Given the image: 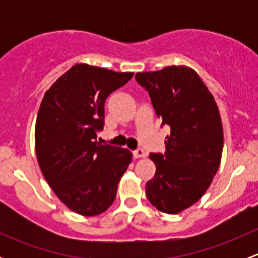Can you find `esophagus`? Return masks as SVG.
Instances as JSON below:
<instances>
[{
    "mask_svg": "<svg viewBox=\"0 0 258 258\" xmlns=\"http://www.w3.org/2000/svg\"><path fill=\"white\" fill-rule=\"evenodd\" d=\"M134 157L135 158H144L146 157V152L142 148H137L136 151H134Z\"/></svg>",
    "mask_w": 258,
    "mask_h": 258,
    "instance_id": "1",
    "label": "esophagus"
}]
</instances>
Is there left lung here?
I'll list each match as a JSON object with an SVG mask.
<instances>
[{
    "label": "left lung",
    "instance_id": "left-lung-1",
    "mask_svg": "<svg viewBox=\"0 0 258 258\" xmlns=\"http://www.w3.org/2000/svg\"><path fill=\"white\" fill-rule=\"evenodd\" d=\"M136 80L147 90L162 123L171 128L165 155H150L156 173L146 183L147 199L161 212L177 215L204 196L220 167V110L201 77L184 64L139 72Z\"/></svg>",
    "mask_w": 258,
    "mask_h": 258
}]
</instances>
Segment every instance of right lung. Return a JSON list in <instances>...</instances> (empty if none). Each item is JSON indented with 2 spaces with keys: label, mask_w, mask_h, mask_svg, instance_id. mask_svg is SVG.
<instances>
[{
  "label": "right lung",
  "mask_w": 258,
  "mask_h": 258,
  "mask_svg": "<svg viewBox=\"0 0 258 258\" xmlns=\"http://www.w3.org/2000/svg\"><path fill=\"white\" fill-rule=\"evenodd\" d=\"M134 72L77 63L46 91L35 127V148L43 177L70 210L97 216L113 204L132 153L100 145L105 101Z\"/></svg>",
  "instance_id": "add662e5"
}]
</instances>
